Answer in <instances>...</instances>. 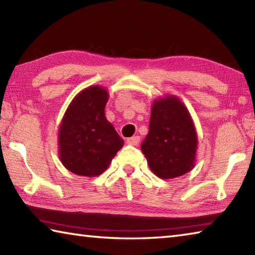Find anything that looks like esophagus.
Returning <instances> with one entry per match:
<instances>
[{
  "label": "esophagus",
  "mask_w": 255,
  "mask_h": 255,
  "mask_svg": "<svg viewBox=\"0 0 255 255\" xmlns=\"http://www.w3.org/2000/svg\"><path fill=\"white\" fill-rule=\"evenodd\" d=\"M139 141H140L139 136H132V137L128 138V139H127V143L129 145H132V146H137L138 144H139Z\"/></svg>",
  "instance_id": "1"
}]
</instances>
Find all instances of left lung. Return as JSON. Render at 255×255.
Returning <instances> with one entry per match:
<instances>
[{
  "mask_svg": "<svg viewBox=\"0 0 255 255\" xmlns=\"http://www.w3.org/2000/svg\"><path fill=\"white\" fill-rule=\"evenodd\" d=\"M198 138L189 111L179 98L167 96L153 102L149 130L141 152L149 169L161 179H173L192 170Z\"/></svg>",
  "mask_w": 255,
  "mask_h": 255,
  "instance_id": "left-lung-1",
  "label": "left lung"
}]
</instances>
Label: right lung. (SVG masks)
Returning <instances> with one entry per match:
<instances>
[{
    "instance_id": "obj_1",
    "label": "right lung",
    "mask_w": 255,
    "mask_h": 255,
    "mask_svg": "<svg viewBox=\"0 0 255 255\" xmlns=\"http://www.w3.org/2000/svg\"><path fill=\"white\" fill-rule=\"evenodd\" d=\"M108 99L102 86H89L73 99L60 123L59 158L77 175H100L124 146V139L106 118Z\"/></svg>"
}]
</instances>
